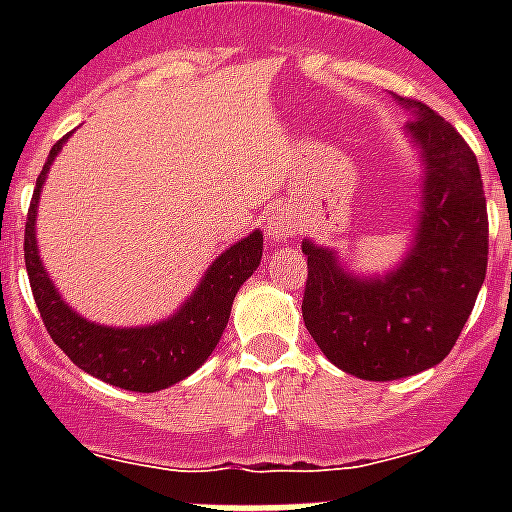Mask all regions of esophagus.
<instances>
[{
    "label": "esophagus",
    "mask_w": 512,
    "mask_h": 512,
    "mask_svg": "<svg viewBox=\"0 0 512 512\" xmlns=\"http://www.w3.org/2000/svg\"><path fill=\"white\" fill-rule=\"evenodd\" d=\"M295 233H297V223L292 220V215H289V212H284V209H276V212H271V215H268V239L287 241V239H292Z\"/></svg>",
    "instance_id": "esophagus-1"
}]
</instances>
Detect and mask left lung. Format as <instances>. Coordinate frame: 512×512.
Returning a JSON list of instances; mask_svg holds the SVG:
<instances>
[{"label": "left lung", "mask_w": 512, "mask_h": 512, "mask_svg": "<svg viewBox=\"0 0 512 512\" xmlns=\"http://www.w3.org/2000/svg\"><path fill=\"white\" fill-rule=\"evenodd\" d=\"M406 135L425 164L412 244L385 276H356L335 249L303 241V321L342 372L388 382L441 364L460 337L489 260V217L476 154L452 124L417 100Z\"/></svg>", "instance_id": "1"}]
</instances>
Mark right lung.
Instances as JSON below:
<instances>
[{
    "label": "right lung",
    "instance_id": "obj_1",
    "mask_svg": "<svg viewBox=\"0 0 512 512\" xmlns=\"http://www.w3.org/2000/svg\"><path fill=\"white\" fill-rule=\"evenodd\" d=\"M66 140L68 135L52 146L42 172L36 177L34 199L28 207L26 239H23L28 281H31L39 316L52 342L92 377L116 388L135 390V393H156V390L170 388L196 372L220 342L225 324L231 319L233 297L260 265L263 233L252 231L247 239L225 249L223 255L209 265L199 287L193 289V295L170 319L130 329L100 327L95 321L82 319L58 295L36 249L39 193Z\"/></svg>",
    "mask_w": 512,
    "mask_h": 512
}]
</instances>
